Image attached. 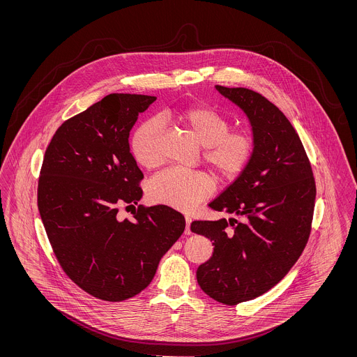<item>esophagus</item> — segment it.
Returning a JSON list of instances; mask_svg holds the SVG:
<instances>
[{"label": "esophagus", "mask_w": 357, "mask_h": 357, "mask_svg": "<svg viewBox=\"0 0 357 357\" xmlns=\"http://www.w3.org/2000/svg\"><path fill=\"white\" fill-rule=\"evenodd\" d=\"M185 220H186V229H185V234H187V236H190V234H191V229H190V223H191V218H190L188 215H186V217H185Z\"/></svg>", "instance_id": "obj_1"}]
</instances>
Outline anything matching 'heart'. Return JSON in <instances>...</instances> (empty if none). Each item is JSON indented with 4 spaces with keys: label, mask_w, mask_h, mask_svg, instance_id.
Here are the masks:
<instances>
[{
    "label": "heart",
    "mask_w": 357,
    "mask_h": 357,
    "mask_svg": "<svg viewBox=\"0 0 357 357\" xmlns=\"http://www.w3.org/2000/svg\"><path fill=\"white\" fill-rule=\"evenodd\" d=\"M175 116L204 146V160L218 179L233 181L246 170L255 151L252 134L230 131L229 120L207 105H190L175 112ZM160 131L162 121L150 118L140 123L131 136V153L146 169H153L162 162ZM213 188L214 181L207 172L174 167L153 176L149 194L158 204L188 211L207 198Z\"/></svg>",
    "instance_id": "1"
}]
</instances>
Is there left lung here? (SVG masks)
<instances>
[{
	"instance_id": "left-lung-1",
	"label": "left lung",
	"mask_w": 357,
	"mask_h": 357,
	"mask_svg": "<svg viewBox=\"0 0 357 357\" xmlns=\"http://www.w3.org/2000/svg\"><path fill=\"white\" fill-rule=\"evenodd\" d=\"M246 114L255 151L237 179L208 206L239 217L194 221L191 231L213 241L197 271L199 287L225 305L253 300L277 285L305 249L316 183L305 149L287 116L261 93L215 85Z\"/></svg>"
}]
</instances>
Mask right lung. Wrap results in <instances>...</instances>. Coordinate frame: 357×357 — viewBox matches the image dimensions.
<instances>
[{
    "instance_id": "1",
    "label": "right lung",
    "mask_w": 357,
    "mask_h": 357,
    "mask_svg": "<svg viewBox=\"0 0 357 357\" xmlns=\"http://www.w3.org/2000/svg\"><path fill=\"white\" fill-rule=\"evenodd\" d=\"M155 96L111 93L66 120L52 137L38 178L37 204L53 253L69 278L104 301L147 288L159 261L182 236L185 217L165 204L134 206L143 172L130 131Z\"/></svg>"
}]
</instances>
